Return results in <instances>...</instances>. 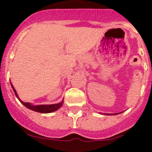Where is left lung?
<instances>
[{
  "label": "left lung",
  "instance_id": "obj_1",
  "mask_svg": "<svg viewBox=\"0 0 152 152\" xmlns=\"http://www.w3.org/2000/svg\"><path fill=\"white\" fill-rule=\"evenodd\" d=\"M103 114H105V115H107V116H110V115H116V114H119V113H103Z\"/></svg>",
  "mask_w": 152,
  "mask_h": 152
}]
</instances>
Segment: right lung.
<instances>
[{"instance_id": "add662e5", "label": "right lung", "mask_w": 152, "mask_h": 152, "mask_svg": "<svg viewBox=\"0 0 152 152\" xmlns=\"http://www.w3.org/2000/svg\"><path fill=\"white\" fill-rule=\"evenodd\" d=\"M10 84H11V87L13 88V91L15 93V95L17 98H18V100L20 101L21 103H23L26 108L29 109L31 110H33L35 112H38V113H52L54 112V111H56L57 110L60 108L61 106L63 105V100L61 102L58 103H56V104H48V105H45V104H42V105H33V104H31L30 103H26V102H23L20 99V97L18 96V94H17V91H16L15 88H13V84L12 83L10 82Z\"/></svg>"}]
</instances>
